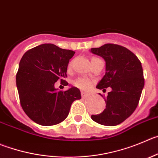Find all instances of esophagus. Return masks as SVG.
Segmentation results:
<instances>
[{
    "label": "esophagus",
    "instance_id": "esophagus-1",
    "mask_svg": "<svg viewBox=\"0 0 158 158\" xmlns=\"http://www.w3.org/2000/svg\"><path fill=\"white\" fill-rule=\"evenodd\" d=\"M82 98H86V97H88V94H86V93H84V92H82Z\"/></svg>",
    "mask_w": 158,
    "mask_h": 158
}]
</instances>
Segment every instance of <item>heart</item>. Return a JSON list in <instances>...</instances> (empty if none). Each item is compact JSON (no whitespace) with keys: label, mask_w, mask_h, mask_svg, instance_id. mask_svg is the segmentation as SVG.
Returning <instances> with one entry per match:
<instances>
[{"label":"heart","mask_w":158,"mask_h":158,"mask_svg":"<svg viewBox=\"0 0 158 158\" xmlns=\"http://www.w3.org/2000/svg\"><path fill=\"white\" fill-rule=\"evenodd\" d=\"M96 59H97V57H92V58H91V62H92L93 61H94V60H96ZM72 61H71L69 64V67L71 68L72 67ZM73 83H74L75 86H77L78 88H79V89L85 91L88 90V89H89L93 85L92 81L89 80V79H87V78H84V77L78 78L77 79H76V80L73 82Z\"/></svg>","instance_id":"b5f03b06"}]
</instances>
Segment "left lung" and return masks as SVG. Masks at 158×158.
Here are the masks:
<instances>
[{"instance_id":"8db88e82","label":"left lung","mask_w":158,"mask_h":158,"mask_svg":"<svg viewBox=\"0 0 158 158\" xmlns=\"http://www.w3.org/2000/svg\"><path fill=\"white\" fill-rule=\"evenodd\" d=\"M90 51L106 62L105 75L97 88H111L104 99L106 108L91 118L103 126H117L128 118L139 104L144 86L141 62L132 51L118 44H104Z\"/></svg>"}]
</instances>
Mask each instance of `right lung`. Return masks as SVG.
Here are the masks:
<instances>
[{"mask_svg":"<svg viewBox=\"0 0 158 158\" xmlns=\"http://www.w3.org/2000/svg\"><path fill=\"white\" fill-rule=\"evenodd\" d=\"M75 51L44 44L29 50L19 62L16 86L22 107L28 117L41 126H54L69 115L71 105L81 99L80 91L72 86L68 90L55 89L54 83L68 86L69 60Z\"/></svg>","mask_w":158,"mask_h":158,"instance_id":"obj_1","label":"right lung"}]
</instances>
